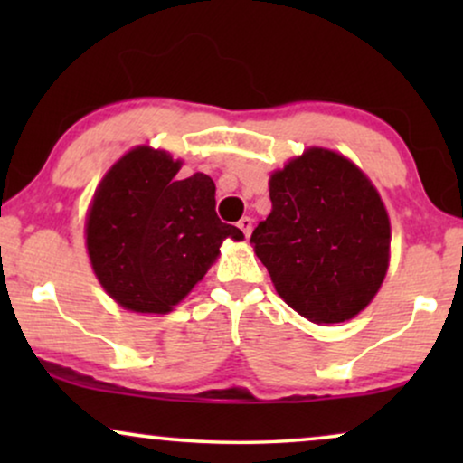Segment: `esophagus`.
Masks as SVG:
<instances>
[{
    "instance_id": "34e87169",
    "label": "esophagus",
    "mask_w": 463,
    "mask_h": 463,
    "mask_svg": "<svg viewBox=\"0 0 463 463\" xmlns=\"http://www.w3.org/2000/svg\"><path fill=\"white\" fill-rule=\"evenodd\" d=\"M238 227L240 230H242V233L246 238H250V233H252V219L250 217H242L238 221Z\"/></svg>"
}]
</instances>
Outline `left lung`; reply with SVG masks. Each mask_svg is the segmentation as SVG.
I'll list each match as a JSON object with an SVG mask.
<instances>
[{
    "label": "left lung",
    "mask_w": 463,
    "mask_h": 463,
    "mask_svg": "<svg viewBox=\"0 0 463 463\" xmlns=\"http://www.w3.org/2000/svg\"><path fill=\"white\" fill-rule=\"evenodd\" d=\"M271 213L252 232L278 295L316 325L369 306L390 261V219L363 170L309 147L269 179Z\"/></svg>",
    "instance_id": "1"
}]
</instances>
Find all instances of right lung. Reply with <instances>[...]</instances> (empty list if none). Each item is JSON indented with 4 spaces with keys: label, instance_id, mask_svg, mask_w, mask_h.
Listing matches in <instances>:
<instances>
[{
    "label": "right lung",
    "instance_id": "1",
    "mask_svg": "<svg viewBox=\"0 0 463 463\" xmlns=\"http://www.w3.org/2000/svg\"><path fill=\"white\" fill-rule=\"evenodd\" d=\"M179 168L166 151L135 147L103 176L88 211L94 274L132 312H170L204 278L221 242L244 238L214 213L211 176L179 181Z\"/></svg>",
    "mask_w": 463,
    "mask_h": 463
}]
</instances>
